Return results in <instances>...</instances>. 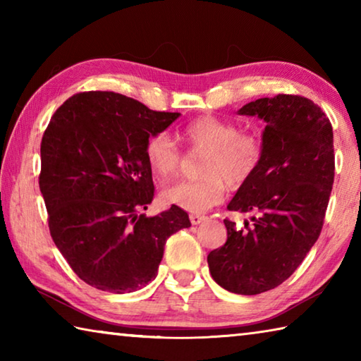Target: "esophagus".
<instances>
[{
  "label": "esophagus",
  "instance_id": "obj_1",
  "mask_svg": "<svg viewBox=\"0 0 361 361\" xmlns=\"http://www.w3.org/2000/svg\"><path fill=\"white\" fill-rule=\"evenodd\" d=\"M189 219H191V223L192 224H200V223H204V221H207V216H204V215H189Z\"/></svg>",
  "mask_w": 361,
  "mask_h": 361
}]
</instances>
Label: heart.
<instances>
[{
  "label": "heart",
  "instance_id": "b5f03b06",
  "mask_svg": "<svg viewBox=\"0 0 361 361\" xmlns=\"http://www.w3.org/2000/svg\"><path fill=\"white\" fill-rule=\"evenodd\" d=\"M181 138L195 151H205L200 166L202 178L176 181L162 191L164 202L192 213H202L219 204L226 185L237 189L253 178L262 157L258 137L243 133L234 122L202 116L189 122L180 132ZM146 162L157 180L176 173L181 152L167 132H157L146 140Z\"/></svg>",
  "mask_w": 361,
  "mask_h": 361
}]
</instances>
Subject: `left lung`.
<instances>
[{"mask_svg": "<svg viewBox=\"0 0 361 361\" xmlns=\"http://www.w3.org/2000/svg\"><path fill=\"white\" fill-rule=\"evenodd\" d=\"M237 113L266 122L259 167L228 204L252 224L237 231L224 219L228 240L207 261L224 290L259 295L283 283L319 239L334 181L333 127L299 95L258 99Z\"/></svg>", "mask_w": 361, "mask_h": 361, "instance_id": "8db88e82", "label": "left lung"}]
</instances>
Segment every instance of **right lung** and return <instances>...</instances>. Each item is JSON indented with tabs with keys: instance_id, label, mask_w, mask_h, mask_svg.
Masks as SVG:
<instances>
[{
	"instance_id": "add662e5",
	"label": "right lung",
	"mask_w": 361,
	"mask_h": 361,
	"mask_svg": "<svg viewBox=\"0 0 361 361\" xmlns=\"http://www.w3.org/2000/svg\"><path fill=\"white\" fill-rule=\"evenodd\" d=\"M178 118L100 90L73 95L54 113L41 142L39 189L54 243L87 285L116 295L143 288L169 237L191 226L176 205L140 215L154 195L146 140Z\"/></svg>"
}]
</instances>
